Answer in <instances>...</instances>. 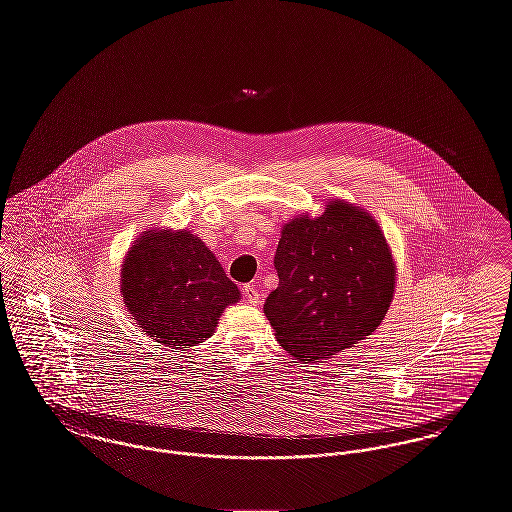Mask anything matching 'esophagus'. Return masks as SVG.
I'll return each instance as SVG.
<instances>
[{
    "mask_svg": "<svg viewBox=\"0 0 512 512\" xmlns=\"http://www.w3.org/2000/svg\"><path fill=\"white\" fill-rule=\"evenodd\" d=\"M242 291H244V299L250 305H260L262 303V291H258L254 285H244Z\"/></svg>",
    "mask_w": 512,
    "mask_h": 512,
    "instance_id": "1",
    "label": "esophagus"
}]
</instances>
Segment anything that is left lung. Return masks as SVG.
I'll return each instance as SVG.
<instances>
[{"instance_id": "8db88e82", "label": "left lung", "mask_w": 512, "mask_h": 512, "mask_svg": "<svg viewBox=\"0 0 512 512\" xmlns=\"http://www.w3.org/2000/svg\"><path fill=\"white\" fill-rule=\"evenodd\" d=\"M274 266L278 289L264 313L279 346L305 364L370 336L395 291V262L377 221L342 199L319 217L285 223Z\"/></svg>"}]
</instances>
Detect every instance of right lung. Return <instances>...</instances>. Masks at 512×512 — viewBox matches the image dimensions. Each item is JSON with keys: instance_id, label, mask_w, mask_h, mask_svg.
<instances>
[{"instance_id": "right-lung-1", "label": "right lung", "mask_w": 512, "mask_h": 512, "mask_svg": "<svg viewBox=\"0 0 512 512\" xmlns=\"http://www.w3.org/2000/svg\"><path fill=\"white\" fill-rule=\"evenodd\" d=\"M121 295L144 334L172 348L207 340L240 291L215 254L189 231L152 229L133 242L121 268Z\"/></svg>"}]
</instances>
